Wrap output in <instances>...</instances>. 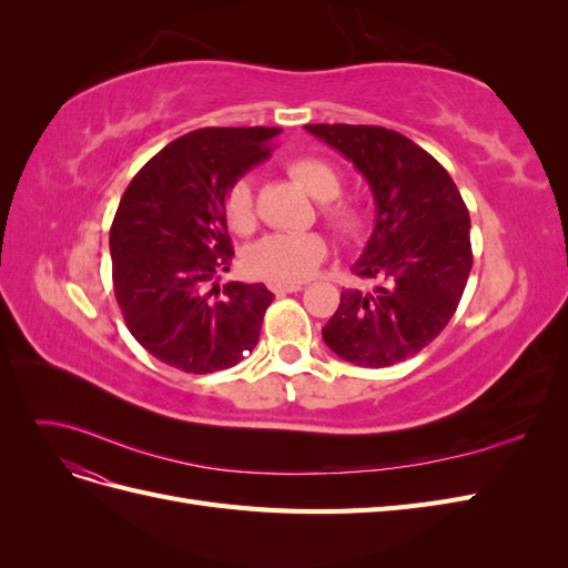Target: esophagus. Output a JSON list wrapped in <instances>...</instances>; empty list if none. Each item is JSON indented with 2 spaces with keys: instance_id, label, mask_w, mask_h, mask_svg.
Masks as SVG:
<instances>
[{
  "instance_id": "34e87169",
  "label": "esophagus",
  "mask_w": 568,
  "mask_h": 568,
  "mask_svg": "<svg viewBox=\"0 0 568 568\" xmlns=\"http://www.w3.org/2000/svg\"><path fill=\"white\" fill-rule=\"evenodd\" d=\"M270 288L274 296H284V294H296V291L303 288V284H272Z\"/></svg>"
}]
</instances>
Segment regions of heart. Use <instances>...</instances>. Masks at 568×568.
Listing matches in <instances>:
<instances>
[{
	"label": "heart",
	"instance_id": "1",
	"mask_svg": "<svg viewBox=\"0 0 568 568\" xmlns=\"http://www.w3.org/2000/svg\"><path fill=\"white\" fill-rule=\"evenodd\" d=\"M286 173L307 189V194L322 201V215L336 234L353 239L365 227V215L355 203L338 199L343 192L341 170L320 156H301L288 161ZM225 220L232 232L251 234L257 225L253 182L242 178L232 182L225 194ZM326 239L317 232H274L255 242L244 265L255 280L274 284H298L313 277L326 257Z\"/></svg>",
	"mask_w": 568,
	"mask_h": 568
}]
</instances>
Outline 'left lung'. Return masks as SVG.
Returning a JSON list of instances; mask_svg holds the SVG:
<instances>
[{
  "instance_id": "obj_1",
  "label": "left lung",
  "mask_w": 568,
  "mask_h": 568,
  "mask_svg": "<svg viewBox=\"0 0 568 568\" xmlns=\"http://www.w3.org/2000/svg\"><path fill=\"white\" fill-rule=\"evenodd\" d=\"M369 182L376 220L322 338L357 367H390L426 348L455 315L471 272L469 211L453 178L405 134L376 125H305Z\"/></svg>"
}]
</instances>
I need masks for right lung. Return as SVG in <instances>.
Listing matches in <instances>:
<instances>
[{
  "label": "right lung",
  "mask_w": 568,
  "mask_h": 568,
  "mask_svg": "<svg viewBox=\"0 0 568 568\" xmlns=\"http://www.w3.org/2000/svg\"><path fill=\"white\" fill-rule=\"evenodd\" d=\"M280 128H203L161 149L125 189L111 225L113 291L130 334L161 363L211 374L255 348L272 294L230 282L225 194L267 159Z\"/></svg>",
  "instance_id": "obj_1"
}]
</instances>
